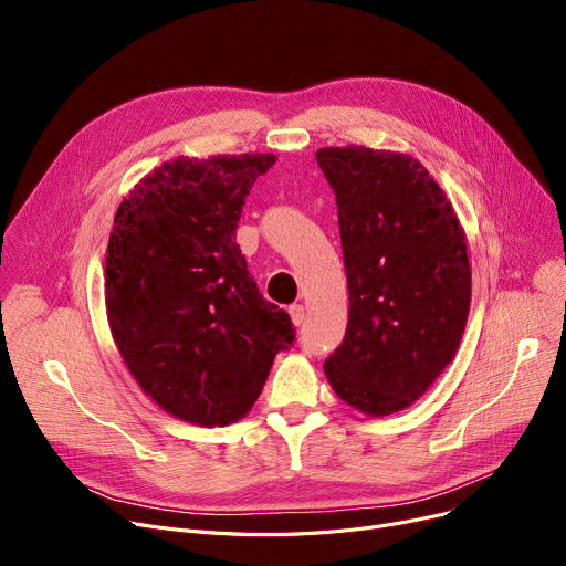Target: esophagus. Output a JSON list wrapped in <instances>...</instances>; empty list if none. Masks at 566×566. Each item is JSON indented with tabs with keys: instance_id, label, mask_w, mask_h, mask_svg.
<instances>
[{
	"instance_id": "obj_1",
	"label": "esophagus",
	"mask_w": 566,
	"mask_h": 566,
	"mask_svg": "<svg viewBox=\"0 0 566 566\" xmlns=\"http://www.w3.org/2000/svg\"><path fill=\"white\" fill-rule=\"evenodd\" d=\"M289 314H291L293 325H301V323L305 321V307H303V305H291V307H289Z\"/></svg>"
}]
</instances>
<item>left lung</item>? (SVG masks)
<instances>
[{"label":"left lung","mask_w":566,"mask_h":566,"mask_svg":"<svg viewBox=\"0 0 566 566\" xmlns=\"http://www.w3.org/2000/svg\"><path fill=\"white\" fill-rule=\"evenodd\" d=\"M337 197L348 284L344 342L323 369L353 408L390 415L448 367L470 310V263L452 206L410 156L321 148Z\"/></svg>","instance_id":"1"}]
</instances>
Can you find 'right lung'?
Returning <instances> with one entry per match:
<instances>
[{
	"instance_id": "obj_1",
	"label": "right lung",
	"mask_w": 566,
	"mask_h": 566,
	"mask_svg": "<svg viewBox=\"0 0 566 566\" xmlns=\"http://www.w3.org/2000/svg\"><path fill=\"white\" fill-rule=\"evenodd\" d=\"M275 160L176 158L142 178L114 216L105 305L116 348L148 397L199 427L241 420L275 355L295 342L235 243L245 199Z\"/></svg>"
}]
</instances>
